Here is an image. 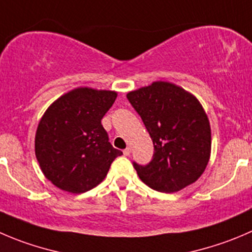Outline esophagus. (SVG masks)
Returning <instances> with one entry per match:
<instances>
[{
	"label": "esophagus",
	"instance_id": "1",
	"mask_svg": "<svg viewBox=\"0 0 252 252\" xmlns=\"http://www.w3.org/2000/svg\"><path fill=\"white\" fill-rule=\"evenodd\" d=\"M123 154H124V155H126V156H129V155H130V148L124 149V150H123Z\"/></svg>",
	"mask_w": 252,
	"mask_h": 252
}]
</instances>
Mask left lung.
I'll use <instances>...</instances> for the list:
<instances>
[{
	"label": "left lung",
	"instance_id": "1",
	"mask_svg": "<svg viewBox=\"0 0 252 252\" xmlns=\"http://www.w3.org/2000/svg\"><path fill=\"white\" fill-rule=\"evenodd\" d=\"M143 119L154 144L146 166L134 162L139 178L163 193L196 182L206 170L212 150L208 116L191 92L167 81H155L126 94Z\"/></svg>",
	"mask_w": 252,
	"mask_h": 252
}]
</instances>
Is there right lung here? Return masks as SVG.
Listing matches in <instances>:
<instances>
[{
  "instance_id": "right-lung-1",
  "label": "right lung",
  "mask_w": 252,
  "mask_h": 252,
  "mask_svg": "<svg viewBox=\"0 0 252 252\" xmlns=\"http://www.w3.org/2000/svg\"><path fill=\"white\" fill-rule=\"evenodd\" d=\"M116 91L77 87L53 102L39 121L35 156L41 172L63 191L84 193L102 182L117 156L101 121Z\"/></svg>"
}]
</instances>
